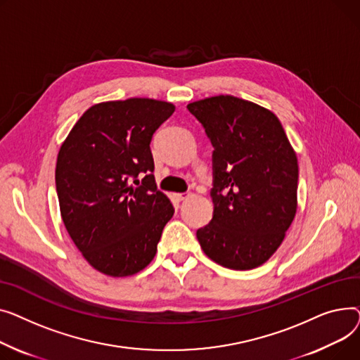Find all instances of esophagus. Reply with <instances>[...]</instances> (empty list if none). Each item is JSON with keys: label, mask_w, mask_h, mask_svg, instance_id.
<instances>
[{"label": "esophagus", "mask_w": 360, "mask_h": 360, "mask_svg": "<svg viewBox=\"0 0 360 360\" xmlns=\"http://www.w3.org/2000/svg\"><path fill=\"white\" fill-rule=\"evenodd\" d=\"M188 196H190V193H188V192H186V193H177V195H176L177 200H186Z\"/></svg>", "instance_id": "1"}]
</instances>
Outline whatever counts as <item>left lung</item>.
Returning <instances> with one entry per match:
<instances>
[{
  "instance_id": "left-lung-1",
  "label": "left lung",
  "mask_w": 360,
  "mask_h": 360,
  "mask_svg": "<svg viewBox=\"0 0 360 360\" xmlns=\"http://www.w3.org/2000/svg\"><path fill=\"white\" fill-rule=\"evenodd\" d=\"M214 146V215L196 231L205 255L250 270L279 248L297 212L298 160L279 119L259 104L215 96L187 104Z\"/></svg>"
}]
</instances>
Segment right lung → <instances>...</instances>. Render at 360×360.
I'll list each match as a JSON object with an SVG mask.
<instances>
[{"label":"right lung","instance_id":"obj_1","mask_svg":"<svg viewBox=\"0 0 360 360\" xmlns=\"http://www.w3.org/2000/svg\"><path fill=\"white\" fill-rule=\"evenodd\" d=\"M173 113L172 103L153 98L98 103L60 146L55 183L62 221L84 259L108 276H131L150 264L174 214L157 188L150 148Z\"/></svg>","mask_w":360,"mask_h":360}]
</instances>
